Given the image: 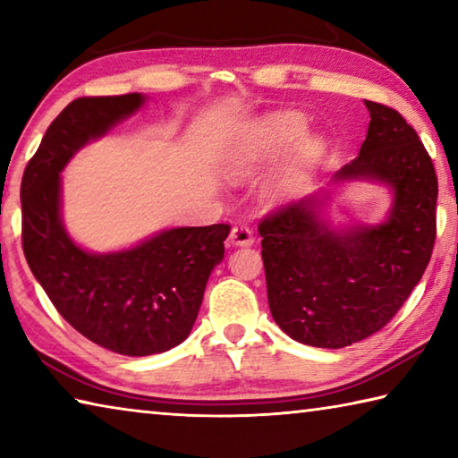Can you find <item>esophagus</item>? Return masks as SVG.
<instances>
[{"mask_svg": "<svg viewBox=\"0 0 458 458\" xmlns=\"http://www.w3.org/2000/svg\"><path fill=\"white\" fill-rule=\"evenodd\" d=\"M230 242H232V246H250L254 242L250 228L238 224V226L232 228V232H230Z\"/></svg>", "mask_w": 458, "mask_h": 458, "instance_id": "1", "label": "esophagus"}]
</instances>
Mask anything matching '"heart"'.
Listing matches in <instances>:
<instances>
[{
  "label": "heart",
  "instance_id": "b5f03b06",
  "mask_svg": "<svg viewBox=\"0 0 458 458\" xmlns=\"http://www.w3.org/2000/svg\"><path fill=\"white\" fill-rule=\"evenodd\" d=\"M305 131L307 123L297 113L267 114V117L254 123L248 135L230 151L226 164H224V172L232 180H246V177L257 174L260 167H265L270 159H275L278 153L289 149L305 135ZM323 155V139L315 135L301 139L291 149L283 165L262 183V199L268 206H281L297 196V191L303 188L315 167L319 165Z\"/></svg>",
  "mask_w": 458,
  "mask_h": 458
}]
</instances>
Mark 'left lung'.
I'll return each instance as SVG.
<instances>
[{
    "instance_id": "left-lung-1",
    "label": "left lung",
    "mask_w": 458,
    "mask_h": 458,
    "mask_svg": "<svg viewBox=\"0 0 458 458\" xmlns=\"http://www.w3.org/2000/svg\"><path fill=\"white\" fill-rule=\"evenodd\" d=\"M360 155L329 188L260 222L268 307L294 341L339 350L396 315L428 267L437 238L438 182L416 131L390 106L366 100ZM366 181L391 193L377 225L336 220L333 189Z\"/></svg>"
}]
</instances>
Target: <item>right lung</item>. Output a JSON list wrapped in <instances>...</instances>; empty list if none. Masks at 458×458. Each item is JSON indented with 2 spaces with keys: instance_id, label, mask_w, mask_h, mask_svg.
Returning <instances> with one entry per match:
<instances>
[{
  "instance_id": "right-lung-1",
  "label": "right lung",
  "mask_w": 458,
  "mask_h": 458,
  "mask_svg": "<svg viewBox=\"0 0 458 458\" xmlns=\"http://www.w3.org/2000/svg\"><path fill=\"white\" fill-rule=\"evenodd\" d=\"M147 103L141 92L76 98L46 131L21 180V242L36 281L58 313L105 350L131 358L164 353L190 335L228 224L177 226L133 246L92 252L62 218V172L84 145Z\"/></svg>"
}]
</instances>
